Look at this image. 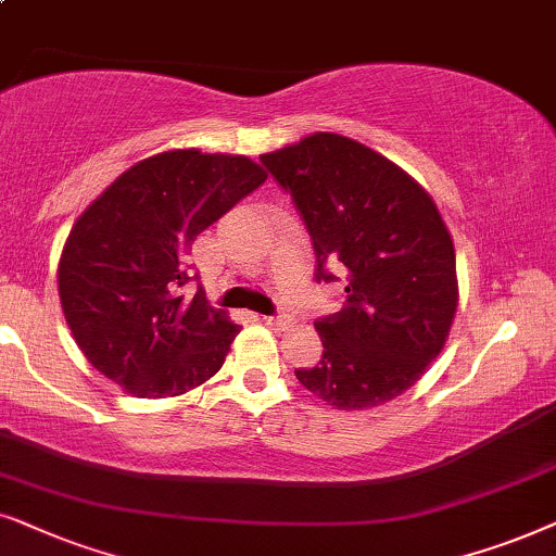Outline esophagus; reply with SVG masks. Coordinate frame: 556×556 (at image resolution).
<instances>
[{
  "label": "esophagus",
  "instance_id": "esophagus-1",
  "mask_svg": "<svg viewBox=\"0 0 556 556\" xmlns=\"http://www.w3.org/2000/svg\"><path fill=\"white\" fill-rule=\"evenodd\" d=\"M262 323L266 325V328H271V330H287V325H290V317H287V315H279V317L264 315Z\"/></svg>",
  "mask_w": 556,
  "mask_h": 556
}]
</instances>
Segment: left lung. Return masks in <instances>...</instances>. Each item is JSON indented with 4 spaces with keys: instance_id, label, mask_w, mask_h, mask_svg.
<instances>
[{
    "instance_id": "left-lung-1",
    "label": "left lung",
    "mask_w": 556,
    "mask_h": 556,
    "mask_svg": "<svg viewBox=\"0 0 556 556\" xmlns=\"http://www.w3.org/2000/svg\"><path fill=\"white\" fill-rule=\"evenodd\" d=\"M262 162L305 218L317 279H332L325 264L345 269V307L315 323L323 361L294 376L332 409L391 402L442 353L460 300L438 205L396 162L332 131Z\"/></svg>"
}]
</instances>
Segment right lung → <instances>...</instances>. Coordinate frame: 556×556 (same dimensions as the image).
I'll list each match as a JSON object with an SVG mask.
<instances>
[{"mask_svg":"<svg viewBox=\"0 0 556 556\" xmlns=\"http://www.w3.org/2000/svg\"><path fill=\"white\" fill-rule=\"evenodd\" d=\"M266 180L247 154L139 160L73 224L58 262L65 323L96 371L139 399L180 396L224 366L241 325L185 298L192 241Z\"/></svg>","mask_w":556,"mask_h":556,"instance_id":"right-lung-1","label":"right lung"}]
</instances>
